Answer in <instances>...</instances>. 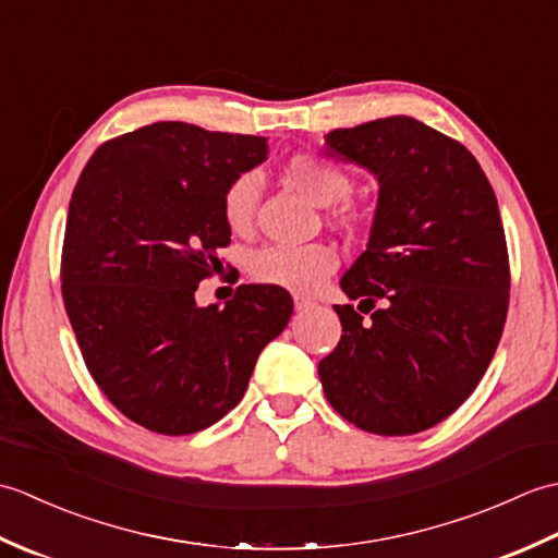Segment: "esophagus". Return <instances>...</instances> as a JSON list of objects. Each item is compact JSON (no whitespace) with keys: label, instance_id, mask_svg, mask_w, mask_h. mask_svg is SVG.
<instances>
[{"label":"esophagus","instance_id":"obj_1","mask_svg":"<svg viewBox=\"0 0 558 558\" xmlns=\"http://www.w3.org/2000/svg\"><path fill=\"white\" fill-rule=\"evenodd\" d=\"M312 306H314L312 300H306V298H300V294H294V310H298V312H306V310H312Z\"/></svg>","mask_w":558,"mask_h":558}]
</instances>
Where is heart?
<instances>
[{
  "mask_svg": "<svg viewBox=\"0 0 558 558\" xmlns=\"http://www.w3.org/2000/svg\"><path fill=\"white\" fill-rule=\"evenodd\" d=\"M286 180L314 206H336L352 192L350 177L316 156H292L286 162ZM260 186L256 174H240L225 189L222 218L232 232H242L252 225ZM338 254L328 244L300 246H264L252 254L248 270L264 282L290 292H314L336 270Z\"/></svg>",
  "mask_w": 558,
  "mask_h": 558,
  "instance_id": "b5f03b06",
  "label": "heart"
}]
</instances>
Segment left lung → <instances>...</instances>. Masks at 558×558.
Segmentation results:
<instances>
[{
  "label": "left lung",
  "instance_id": "obj_1",
  "mask_svg": "<svg viewBox=\"0 0 558 558\" xmlns=\"http://www.w3.org/2000/svg\"><path fill=\"white\" fill-rule=\"evenodd\" d=\"M324 153L378 182L369 242L340 278L373 316L336 306L342 336L318 362L324 393L364 432H424L470 398L504 333L508 252L494 189L465 146L408 114L333 129Z\"/></svg>",
  "mask_w": 558,
  "mask_h": 558
}]
</instances>
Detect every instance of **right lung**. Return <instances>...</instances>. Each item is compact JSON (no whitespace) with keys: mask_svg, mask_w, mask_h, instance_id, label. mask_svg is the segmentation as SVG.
<instances>
[{"mask_svg":"<svg viewBox=\"0 0 558 558\" xmlns=\"http://www.w3.org/2000/svg\"><path fill=\"white\" fill-rule=\"evenodd\" d=\"M266 158L264 136L156 122L100 146L71 194V328L102 393L150 432L182 436L222 420L290 322L292 298L272 286L196 304L230 244L225 189Z\"/></svg>","mask_w":558,"mask_h":558,"instance_id":"add662e5","label":"right lung"}]
</instances>
